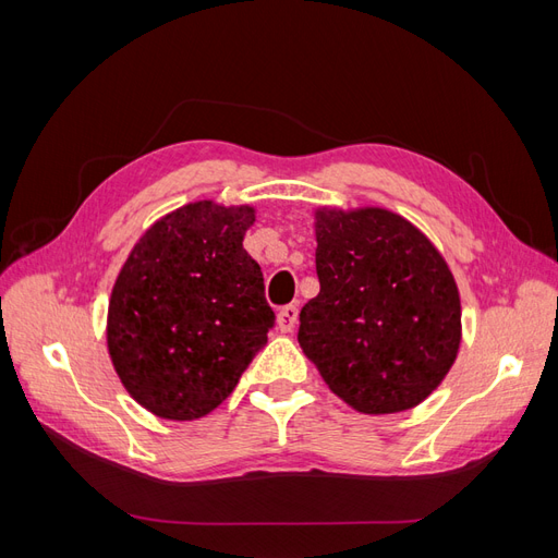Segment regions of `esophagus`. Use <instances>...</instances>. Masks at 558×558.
I'll list each match as a JSON object with an SVG mask.
<instances>
[{
    "instance_id": "1",
    "label": "esophagus",
    "mask_w": 558,
    "mask_h": 558,
    "mask_svg": "<svg viewBox=\"0 0 558 558\" xmlns=\"http://www.w3.org/2000/svg\"><path fill=\"white\" fill-rule=\"evenodd\" d=\"M298 326V307L295 305H286L277 314V328L281 332H293Z\"/></svg>"
}]
</instances>
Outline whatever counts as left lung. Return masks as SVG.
Listing matches in <instances>:
<instances>
[{"label":"left lung","mask_w":558,"mask_h":558,"mask_svg":"<svg viewBox=\"0 0 558 558\" xmlns=\"http://www.w3.org/2000/svg\"><path fill=\"white\" fill-rule=\"evenodd\" d=\"M320 291L298 342L330 391L361 414L424 402L461 347V298L442 253L381 207L314 211Z\"/></svg>","instance_id":"left-lung-1"}]
</instances>
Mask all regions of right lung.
I'll list each match as a JSON object with an SVG mask.
<instances>
[{
  "instance_id": "1",
  "label": "right lung",
  "mask_w": 558,
  "mask_h": 558,
  "mask_svg": "<svg viewBox=\"0 0 558 558\" xmlns=\"http://www.w3.org/2000/svg\"><path fill=\"white\" fill-rule=\"evenodd\" d=\"M248 205L199 199L167 214L132 246L113 283L107 347L144 410L193 421L216 410L267 342L275 312L244 248Z\"/></svg>"
}]
</instances>
